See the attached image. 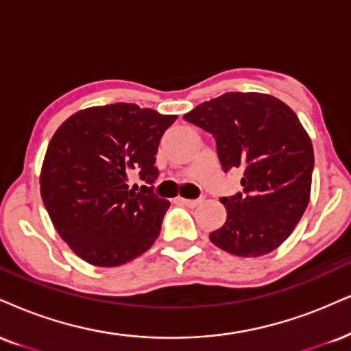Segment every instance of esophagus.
<instances>
[{"instance_id": "obj_1", "label": "esophagus", "mask_w": 351, "mask_h": 351, "mask_svg": "<svg viewBox=\"0 0 351 351\" xmlns=\"http://www.w3.org/2000/svg\"><path fill=\"white\" fill-rule=\"evenodd\" d=\"M180 202H183V204L188 206V208H196V206H199L204 202V197H199V199H184V197H180Z\"/></svg>"}]
</instances>
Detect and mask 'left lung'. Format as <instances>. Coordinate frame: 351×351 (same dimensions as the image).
Here are the masks:
<instances>
[{
  "label": "left lung",
  "instance_id": "8db88e82",
  "mask_svg": "<svg viewBox=\"0 0 351 351\" xmlns=\"http://www.w3.org/2000/svg\"><path fill=\"white\" fill-rule=\"evenodd\" d=\"M183 119L213 134L223 171L243 170V193L221 197L227 219L210 242L245 258L276 250L311 199L314 149L296 112L265 93H226Z\"/></svg>",
  "mask_w": 351,
  "mask_h": 351
}]
</instances>
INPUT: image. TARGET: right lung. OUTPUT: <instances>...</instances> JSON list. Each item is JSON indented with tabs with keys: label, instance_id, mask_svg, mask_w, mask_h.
Masks as SVG:
<instances>
[{
	"label": "right lung",
	"instance_id": "add662e5",
	"mask_svg": "<svg viewBox=\"0 0 351 351\" xmlns=\"http://www.w3.org/2000/svg\"><path fill=\"white\" fill-rule=\"evenodd\" d=\"M176 117L116 103L77 111L55 130L40 196L55 230L86 263L121 267L155 243L170 201L130 188L129 176L157 180L160 138Z\"/></svg>",
	"mask_w": 351,
	"mask_h": 351
}]
</instances>
